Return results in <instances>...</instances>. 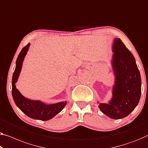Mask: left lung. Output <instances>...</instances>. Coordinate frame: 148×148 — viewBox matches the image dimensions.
<instances>
[{"instance_id": "8db88e82", "label": "left lung", "mask_w": 148, "mask_h": 148, "mask_svg": "<svg viewBox=\"0 0 148 148\" xmlns=\"http://www.w3.org/2000/svg\"><path fill=\"white\" fill-rule=\"evenodd\" d=\"M112 67L115 77L112 97L108 103H100L102 112L112 119L129 115L138 105L141 96V76L132 53L120 38L112 46Z\"/></svg>"}]
</instances>
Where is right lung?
I'll return each mask as SVG.
<instances>
[{
    "label": "right lung",
    "instance_id": "obj_1",
    "mask_svg": "<svg viewBox=\"0 0 148 148\" xmlns=\"http://www.w3.org/2000/svg\"><path fill=\"white\" fill-rule=\"evenodd\" d=\"M29 44L23 47L19 53L16 63V68L12 76V94L15 104L25 114L31 119L43 121L50 120L60 113L66 105L67 102H60L53 104H46L40 101H34L24 97L16 87L15 83L18 79L22 63L28 51Z\"/></svg>",
    "mask_w": 148,
    "mask_h": 148
}]
</instances>
